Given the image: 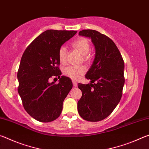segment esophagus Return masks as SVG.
I'll return each mask as SVG.
<instances>
[{
	"instance_id": "esophagus-1",
	"label": "esophagus",
	"mask_w": 149,
	"mask_h": 149,
	"mask_svg": "<svg viewBox=\"0 0 149 149\" xmlns=\"http://www.w3.org/2000/svg\"><path fill=\"white\" fill-rule=\"evenodd\" d=\"M73 85H74V86L75 87L77 86V84L75 81H73Z\"/></svg>"
}]
</instances>
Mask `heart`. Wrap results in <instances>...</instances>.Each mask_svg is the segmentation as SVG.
Here are the masks:
<instances>
[{
    "instance_id": "heart-1",
    "label": "heart",
    "mask_w": 149,
    "mask_h": 149,
    "mask_svg": "<svg viewBox=\"0 0 149 149\" xmlns=\"http://www.w3.org/2000/svg\"><path fill=\"white\" fill-rule=\"evenodd\" d=\"M72 47L83 54V59L85 62H89L92 55L90 52V44L89 41L84 37H79L72 42ZM58 58L60 62H66L67 49L64 46L60 47L58 50ZM86 72V68L84 65H69L64 69V74L72 80L76 81Z\"/></svg>"
}]
</instances>
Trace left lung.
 Masks as SVG:
<instances>
[{"instance_id":"8db88e82","label":"left lung","mask_w":149,"mask_h":149,"mask_svg":"<svg viewBox=\"0 0 149 149\" xmlns=\"http://www.w3.org/2000/svg\"><path fill=\"white\" fill-rule=\"evenodd\" d=\"M79 35L91 39L95 58L85 75L91 83L77 85L82 91L78 112L83 119L99 122L107 118L120 101L125 83L124 62L116 45L107 35L93 29L82 30Z\"/></svg>"}]
</instances>
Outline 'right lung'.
<instances>
[{
	"mask_svg": "<svg viewBox=\"0 0 149 149\" xmlns=\"http://www.w3.org/2000/svg\"><path fill=\"white\" fill-rule=\"evenodd\" d=\"M76 31L49 29L42 33L25 50L20 61L17 91L24 109L39 122H50L60 116L63 102L72 88L69 77L62 76L58 50ZM52 76L59 83H49Z\"/></svg>",
	"mask_w": 149,
	"mask_h": 149,
	"instance_id": "1",
	"label": "right lung"
}]
</instances>
